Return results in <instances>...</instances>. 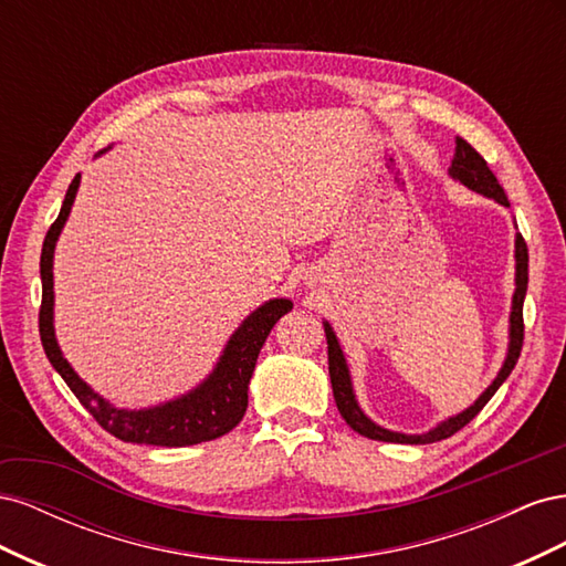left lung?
<instances>
[{"label":"left lung","mask_w":566,"mask_h":566,"mask_svg":"<svg viewBox=\"0 0 566 566\" xmlns=\"http://www.w3.org/2000/svg\"><path fill=\"white\" fill-rule=\"evenodd\" d=\"M451 177L458 179L460 184H465L468 188L476 193H484L493 200H499L505 208H510V200L503 191V186L495 179V175L489 169L486 160L479 156V153L465 142L455 136V153H453V160H451ZM515 256H517V290H515V297H512V314H510V349H507V358L505 364L499 373V378L493 380V385L482 394L474 401V406H470L468 410H462L460 416L443 420L439 427H434L432 432L427 434H416V437H408V434H397V432H389L382 430L375 422H370L364 410L358 408L356 399H354V391H352V380H349V370L345 364V356H342V349L337 345V337L333 333V328L328 323H325V339H328V370H331V382H333V394H335V403L339 416L347 420V424L352 427L354 432L364 434L368 439H378V441H394V443H432V441H441V439H449L455 432H460L462 427H465L470 420L476 418L479 410H482L499 387L507 380V375L515 368L517 358L522 354V345H524V314H522V306H524V295H526V283H528V248L526 241L522 235H517V243H515Z\"/></svg>","instance_id":"obj_1"}]
</instances>
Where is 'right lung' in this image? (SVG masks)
<instances>
[{
  "mask_svg": "<svg viewBox=\"0 0 566 566\" xmlns=\"http://www.w3.org/2000/svg\"><path fill=\"white\" fill-rule=\"evenodd\" d=\"M80 186V175L67 186L63 208L54 224L49 227L40 256V276H42V306H40V337L44 354L59 370L65 385L80 399V403L90 410L92 418L113 437L148 443V447H193L200 441H212L221 434L231 432L243 420L248 408V382L260 356L264 342L276 321L293 310L290 300H271L260 306L252 316L243 321L241 328L233 333L224 356L219 358L214 373L198 389L186 397L169 401L165 406L146 410H123L104 401L84 385L71 364L61 356V349L54 337V273H51V260H54L56 238L71 214V205L75 200Z\"/></svg>",
  "mask_w": 566,
  "mask_h": 566,
  "instance_id": "obj_1",
  "label": "right lung"
}]
</instances>
